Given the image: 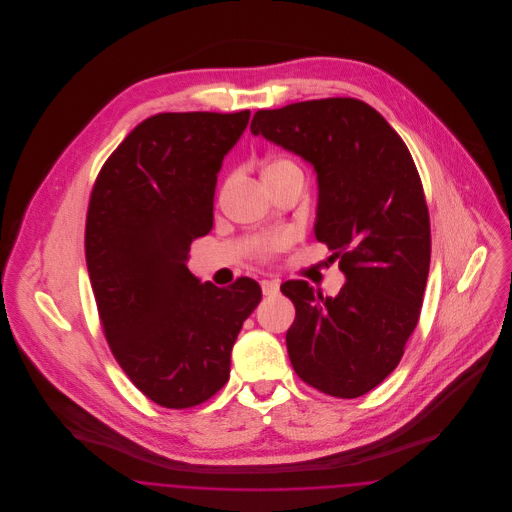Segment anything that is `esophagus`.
<instances>
[{
    "label": "esophagus",
    "mask_w": 512,
    "mask_h": 512,
    "mask_svg": "<svg viewBox=\"0 0 512 512\" xmlns=\"http://www.w3.org/2000/svg\"><path fill=\"white\" fill-rule=\"evenodd\" d=\"M261 290H263V295L272 297V295L280 292V282L278 280H263L261 282Z\"/></svg>",
    "instance_id": "esophagus-1"
}]
</instances>
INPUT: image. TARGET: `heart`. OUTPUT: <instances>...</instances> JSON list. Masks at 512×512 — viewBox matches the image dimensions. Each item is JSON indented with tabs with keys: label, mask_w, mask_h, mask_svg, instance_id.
I'll return each mask as SVG.
<instances>
[{
	"label": "heart",
	"mask_w": 512,
	"mask_h": 512,
	"mask_svg": "<svg viewBox=\"0 0 512 512\" xmlns=\"http://www.w3.org/2000/svg\"><path fill=\"white\" fill-rule=\"evenodd\" d=\"M288 171H299V169L293 165L292 161H288V159H274V161H270L267 167L263 169V178L276 176V174H282V172ZM284 244H286V238H274V240L268 242L267 249H276V247H282Z\"/></svg>",
	"instance_id": "heart-1"
}]
</instances>
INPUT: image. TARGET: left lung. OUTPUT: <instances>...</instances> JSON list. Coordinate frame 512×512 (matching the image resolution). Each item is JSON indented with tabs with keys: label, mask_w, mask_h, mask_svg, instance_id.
Segmentation results:
<instances>
[{
	"label": "left lung",
	"mask_w": 512,
	"mask_h": 512,
	"mask_svg": "<svg viewBox=\"0 0 512 512\" xmlns=\"http://www.w3.org/2000/svg\"><path fill=\"white\" fill-rule=\"evenodd\" d=\"M251 134L315 169V236L345 274L336 297L305 280L280 286L295 305L293 370L322 393L365 395L399 365L428 280L430 217L413 157L376 109L353 98L257 111Z\"/></svg>",
	"instance_id": "obj_1"
}]
</instances>
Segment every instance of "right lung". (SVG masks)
Instances as JSON below:
<instances>
[{"mask_svg":"<svg viewBox=\"0 0 512 512\" xmlns=\"http://www.w3.org/2000/svg\"><path fill=\"white\" fill-rule=\"evenodd\" d=\"M249 111L157 113L105 161L86 217V265L105 338L153 403L188 409L228 382L261 286L201 284L190 245L213 228L217 174Z\"/></svg>","mask_w":512,"mask_h":512,"instance_id":"1","label":"right lung"}]
</instances>
